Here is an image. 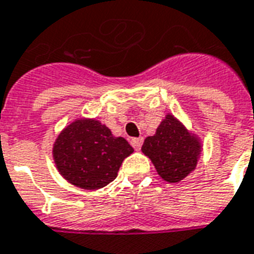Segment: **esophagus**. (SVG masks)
<instances>
[{
    "mask_svg": "<svg viewBox=\"0 0 254 254\" xmlns=\"http://www.w3.org/2000/svg\"><path fill=\"white\" fill-rule=\"evenodd\" d=\"M131 144H132V147L136 150V151H139L140 148H142V144H143V138H134L131 139Z\"/></svg>",
    "mask_w": 254,
    "mask_h": 254,
    "instance_id": "34e87169",
    "label": "esophagus"
}]
</instances>
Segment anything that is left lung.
Returning a JSON list of instances; mask_svg holds the SVG:
<instances>
[{
  "instance_id": "8db88e82",
  "label": "left lung",
  "mask_w": 254,
  "mask_h": 254,
  "mask_svg": "<svg viewBox=\"0 0 254 254\" xmlns=\"http://www.w3.org/2000/svg\"><path fill=\"white\" fill-rule=\"evenodd\" d=\"M142 151L151 159L162 178L177 184L195 169L201 143L178 119L166 115L155 135L144 139Z\"/></svg>"
}]
</instances>
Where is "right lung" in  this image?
<instances>
[{"label": "right lung", "mask_w": 254, "mask_h": 254, "mask_svg": "<svg viewBox=\"0 0 254 254\" xmlns=\"http://www.w3.org/2000/svg\"><path fill=\"white\" fill-rule=\"evenodd\" d=\"M134 152L125 138L95 119H79L63 129L53 144L59 173L77 188L96 190L112 182L122 162Z\"/></svg>", "instance_id": "obj_1"}]
</instances>
